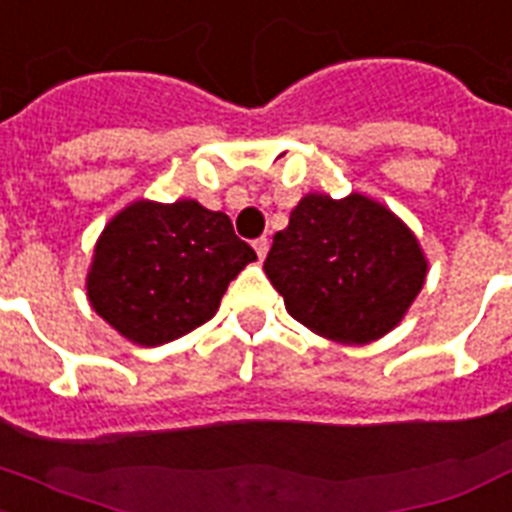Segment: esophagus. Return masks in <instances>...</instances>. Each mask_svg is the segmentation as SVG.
<instances>
[{"mask_svg":"<svg viewBox=\"0 0 512 512\" xmlns=\"http://www.w3.org/2000/svg\"><path fill=\"white\" fill-rule=\"evenodd\" d=\"M252 247H255V252H257V260H265V255H268V247H270L268 239H265V236H263V239H257V242L252 244Z\"/></svg>","mask_w":512,"mask_h":512,"instance_id":"1","label":"esophagus"}]
</instances>
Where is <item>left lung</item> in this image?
I'll return each mask as SVG.
<instances>
[{
  "label": "left lung",
  "instance_id": "1",
  "mask_svg": "<svg viewBox=\"0 0 512 512\" xmlns=\"http://www.w3.org/2000/svg\"><path fill=\"white\" fill-rule=\"evenodd\" d=\"M265 273L294 321L339 344L400 326L429 273L418 236L378 199L310 191L273 236Z\"/></svg>",
  "mask_w": 512,
  "mask_h": 512
}]
</instances>
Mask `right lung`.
<instances>
[{
    "mask_svg": "<svg viewBox=\"0 0 512 512\" xmlns=\"http://www.w3.org/2000/svg\"><path fill=\"white\" fill-rule=\"evenodd\" d=\"M255 249L197 199H136L107 220L86 273L94 313L123 339L160 347L210 321Z\"/></svg>",
    "mask_w": 512,
    "mask_h": 512,
    "instance_id": "1",
    "label": "right lung"
}]
</instances>
